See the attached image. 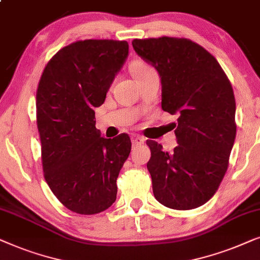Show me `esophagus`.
<instances>
[{
  "instance_id": "esophagus-1",
  "label": "esophagus",
  "mask_w": 260,
  "mask_h": 260,
  "mask_svg": "<svg viewBox=\"0 0 260 260\" xmlns=\"http://www.w3.org/2000/svg\"><path fill=\"white\" fill-rule=\"evenodd\" d=\"M144 141H145L144 138H141L139 136H133L132 137L133 145H141V144H144Z\"/></svg>"
}]
</instances>
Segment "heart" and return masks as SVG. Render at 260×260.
Masks as SVG:
<instances>
[{"label":"heart","instance_id":"b5f03b06","mask_svg":"<svg viewBox=\"0 0 260 260\" xmlns=\"http://www.w3.org/2000/svg\"><path fill=\"white\" fill-rule=\"evenodd\" d=\"M132 72L134 77L141 78L144 77V76L151 74V72H154V69L147 63H144V61H137V63L133 64Z\"/></svg>","mask_w":260,"mask_h":260}]
</instances>
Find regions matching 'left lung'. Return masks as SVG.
<instances>
[{
    "label": "left lung",
    "instance_id": "1",
    "mask_svg": "<svg viewBox=\"0 0 260 260\" xmlns=\"http://www.w3.org/2000/svg\"><path fill=\"white\" fill-rule=\"evenodd\" d=\"M134 51L161 81V108L178 114V146L166 152L147 140L155 200L171 209L205 205L219 189L235 140V99L215 57L185 38L134 39Z\"/></svg>",
    "mask_w": 260,
    "mask_h": 260
}]
</instances>
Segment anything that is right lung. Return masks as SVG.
I'll return each instance as SVG.
<instances>
[{
    "instance_id": "right-lung-1",
    "label": "right lung",
    "mask_w": 260,
    "mask_h": 260,
    "mask_svg": "<svg viewBox=\"0 0 260 260\" xmlns=\"http://www.w3.org/2000/svg\"><path fill=\"white\" fill-rule=\"evenodd\" d=\"M127 55V41L79 40L58 51L41 75L37 124L44 177L71 212L92 215L116 200V179L132 143L126 133L101 137L95 108Z\"/></svg>"
}]
</instances>
